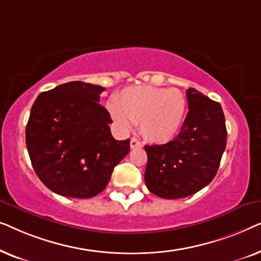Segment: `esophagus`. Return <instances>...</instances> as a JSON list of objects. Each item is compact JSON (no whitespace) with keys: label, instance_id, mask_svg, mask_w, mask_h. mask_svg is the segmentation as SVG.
I'll list each match as a JSON object with an SVG mask.
<instances>
[{"label":"esophagus","instance_id":"1","mask_svg":"<svg viewBox=\"0 0 261 261\" xmlns=\"http://www.w3.org/2000/svg\"><path fill=\"white\" fill-rule=\"evenodd\" d=\"M142 147V142L140 140H138L137 138H132L130 139V148L134 149V148H140Z\"/></svg>","mask_w":261,"mask_h":261}]
</instances>
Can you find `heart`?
Here are the masks:
<instances>
[{"instance_id":"obj_1","label":"heart","mask_w":261,"mask_h":261,"mask_svg":"<svg viewBox=\"0 0 261 261\" xmlns=\"http://www.w3.org/2000/svg\"><path fill=\"white\" fill-rule=\"evenodd\" d=\"M187 101L178 89L135 85L123 89L110 113L115 122L128 129L139 121L142 135L149 141L165 142L178 133L183 123Z\"/></svg>"}]
</instances>
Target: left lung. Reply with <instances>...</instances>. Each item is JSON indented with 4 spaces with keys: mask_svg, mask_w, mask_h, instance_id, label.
<instances>
[{
    "mask_svg": "<svg viewBox=\"0 0 261 261\" xmlns=\"http://www.w3.org/2000/svg\"><path fill=\"white\" fill-rule=\"evenodd\" d=\"M189 113L179 134L164 145L145 146L146 187L162 198L188 197L206 187L219 170L227 145L222 107L190 88Z\"/></svg>",
    "mask_w": 261,
    "mask_h": 261,
    "instance_id": "8db88e82",
    "label": "left lung"
}]
</instances>
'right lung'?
Listing matches in <instances>:
<instances>
[{
  "label": "right lung",
  "instance_id": "1",
  "mask_svg": "<svg viewBox=\"0 0 261 261\" xmlns=\"http://www.w3.org/2000/svg\"><path fill=\"white\" fill-rule=\"evenodd\" d=\"M105 90L69 82L41 92L32 107L28 154L39 179L56 194L72 198L98 195L129 152V139L113 138L112 117L98 103Z\"/></svg>",
  "mask_w": 261,
  "mask_h": 261
}]
</instances>
